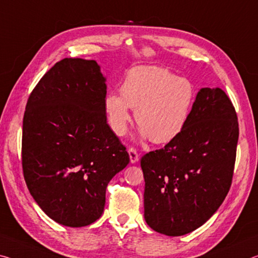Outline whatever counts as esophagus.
Masks as SVG:
<instances>
[{
	"label": "esophagus",
	"mask_w": 258,
	"mask_h": 258,
	"mask_svg": "<svg viewBox=\"0 0 258 258\" xmlns=\"http://www.w3.org/2000/svg\"><path fill=\"white\" fill-rule=\"evenodd\" d=\"M128 152H129V157H130V161H132V163L138 162L139 154L137 153V150L134 149V147H130V149L128 150Z\"/></svg>",
	"instance_id": "1"
}]
</instances>
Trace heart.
I'll return each instance as SVG.
<instances>
[{
  "label": "heart",
  "mask_w": 258,
  "mask_h": 258,
  "mask_svg": "<svg viewBox=\"0 0 258 258\" xmlns=\"http://www.w3.org/2000/svg\"><path fill=\"white\" fill-rule=\"evenodd\" d=\"M196 97V86L188 79L162 67L138 66L125 75L121 94L107 95L105 112L113 132L123 136L132 117L130 108H134L142 136L164 144L183 132Z\"/></svg>",
  "instance_id": "b5f03b06"
}]
</instances>
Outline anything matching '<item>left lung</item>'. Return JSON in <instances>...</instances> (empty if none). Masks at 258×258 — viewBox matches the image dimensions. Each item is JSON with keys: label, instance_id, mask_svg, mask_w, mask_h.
Returning <instances> with one entry per match:
<instances>
[{"label": "left lung", "instance_id": "obj_1", "mask_svg": "<svg viewBox=\"0 0 258 258\" xmlns=\"http://www.w3.org/2000/svg\"><path fill=\"white\" fill-rule=\"evenodd\" d=\"M238 138L231 99L221 88H202L183 132L142 157L147 225L179 236L205 224L230 191Z\"/></svg>", "mask_w": 258, "mask_h": 258}]
</instances>
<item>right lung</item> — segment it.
<instances>
[{
	"mask_svg": "<svg viewBox=\"0 0 258 258\" xmlns=\"http://www.w3.org/2000/svg\"><path fill=\"white\" fill-rule=\"evenodd\" d=\"M106 83L95 60L65 58L42 77L23 120L24 178L40 208L81 227L104 212L106 187L129 163L107 124Z\"/></svg>",
	"mask_w": 258,
	"mask_h": 258,
	"instance_id": "right-lung-1",
	"label": "right lung"
}]
</instances>
